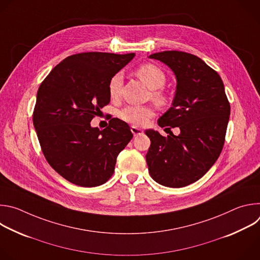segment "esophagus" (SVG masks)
<instances>
[{"label": "esophagus", "mask_w": 260, "mask_h": 260, "mask_svg": "<svg viewBox=\"0 0 260 260\" xmlns=\"http://www.w3.org/2000/svg\"><path fill=\"white\" fill-rule=\"evenodd\" d=\"M131 131H132V133H133V135L136 137V136H139V135H142L144 132H143V129L142 128H139V127H137V126H135V125H133L132 127H131Z\"/></svg>", "instance_id": "obj_1"}]
</instances>
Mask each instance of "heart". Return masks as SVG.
I'll use <instances>...</instances> for the list:
<instances>
[{
    "mask_svg": "<svg viewBox=\"0 0 260 260\" xmlns=\"http://www.w3.org/2000/svg\"><path fill=\"white\" fill-rule=\"evenodd\" d=\"M136 75L150 89H159L166 83L165 73L153 63H144L136 70ZM122 88V76L117 73L109 81V95L112 100L119 99ZM152 96L159 103L165 101L164 94L159 90H153ZM155 113L152 106H126L119 112V117L134 125H144Z\"/></svg>",
    "mask_w": 260,
    "mask_h": 260,
    "instance_id": "1",
    "label": "heart"
}]
</instances>
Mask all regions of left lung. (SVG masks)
Wrapping results in <instances>:
<instances>
[{
  "instance_id": "8db88e82",
  "label": "left lung",
  "mask_w": 260,
  "mask_h": 260,
  "mask_svg": "<svg viewBox=\"0 0 260 260\" xmlns=\"http://www.w3.org/2000/svg\"><path fill=\"white\" fill-rule=\"evenodd\" d=\"M166 63L177 86L172 107L158 119L159 126L179 127L167 138L148 129L151 145L146 160L152 179L180 188L201 179L215 164L224 145L231 105L218 73L200 57L183 51L149 56Z\"/></svg>"
}]
</instances>
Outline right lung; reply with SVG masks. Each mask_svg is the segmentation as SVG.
<instances>
[{"instance_id":"right-lung-1","label":"right lung","mask_w":260,"mask_h":260,"mask_svg":"<svg viewBox=\"0 0 260 260\" xmlns=\"http://www.w3.org/2000/svg\"><path fill=\"white\" fill-rule=\"evenodd\" d=\"M135 53L83 52L68 56L41 83L32 123L42 152L62 178L82 187L106 183L133 138L128 124L112 118L100 131L90 121L110 103L109 81Z\"/></svg>"}]
</instances>
